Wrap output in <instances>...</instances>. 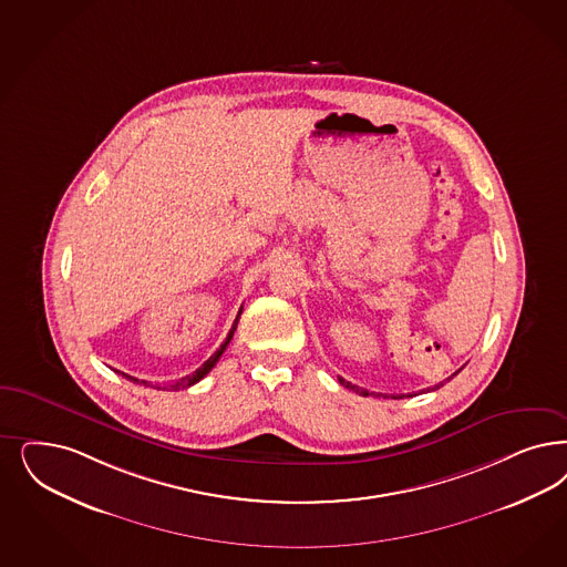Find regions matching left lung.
Instances as JSON below:
<instances>
[{
  "label": "left lung",
  "instance_id": "1",
  "mask_svg": "<svg viewBox=\"0 0 567 567\" xmlns=\"http://www.w3.org/2000/svg\"><path fill=\"white\" fill-rule=\"evenodd\" d=\"M458 372H461V369H458V371L454 372V374H452V377H456V374H458ZM452 377H449V379H446V381H450V379H452ZM339 383H341V385H346V388H348V390H352V391H355V393H360V395H371V393H369V391L362 390V388H358V385H352V383H350V381H346V379H341V377H339ZM442 385H444V383H440V385H435V388H433V390H440V388H442ZM391 398H393V400H398V398H402V395H391Z\"/></svg>",
  "mask_w": 567,
  "mask_h": 567
}]
</instances>
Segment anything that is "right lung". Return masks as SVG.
Segmentation results:
<instances>
[{
  "label": "right lung",
  "instance_id": "obj_1",
  "mask_svg": "<svg viewBox=\"0 0 567 567\" xmlns=\"http://www.w3.org/2000/svg\"><path fill=\"white\" fill-rule=\"evenodd\" d=\"M240 313H243V308L238 310V313H236L235 318V324H233V329H230V332H228V337H226V341L217 348V352L207 360V362H203V367H198L193 374H186V377H182L179 381H176V383H172L169 385V390H186V388H190V385H195V383H198L207 372L212 371L214 369L215 364H217V360L221 358V353L226 352V348H228V343L233 341V337H235L236 331V324H238V318H240ZM123 377H127L130 381H134V383H137V379H134V377H130V374H125L123 372ZM140 383H144L146 385V381H140ZM156 390H167V388H161V385H156Z\"/></svg>",
  "mask_w": 567,
  "mask_h": 567
}]
</instances>
